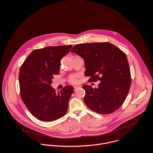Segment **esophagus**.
<instances>
[{"mask_svg": "<svg viewBox=\"0 0 153 153\" xmlns=\"http://www.w3.org/2000/svg\"><path fill=\"white\" fill-rule=\"evenodd\" d=\"M81 87L80 86H75L74 87V90L75 91V90H76L77 89H79V88H80Z\"/></svg>", "mask_w": 153, "mask_h": 153, "instance_id": "34e87169", "label": "esophagus"}]
</instances>
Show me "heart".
<instances>
[{"mask_svg": "<svg viewBox=\"0 0 153 153\" xmlns=\"http://www.w3.org/2000/svg\"><path fill=\"white\" fill-rule=\"evenodd\" d=\"M79 76L78 75H76V74L72 75L69 76V81L72 84H76L79 82Z\"/></svg>", "mask_w": 153, "mask_h": 153, "instance_id": "b5f03b06", "label": "heart"}]
</instances>
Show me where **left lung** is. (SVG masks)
I'll list each match as a JSON object with an SVG mask.
<instances>
[{"label":"left lung","instance_id":"8db88e82","mask_svg":"<svg viewBox=\"0 0 153 153\" xmlns=\"http://www.w3.org/2000/svg\"><path fill=\"white\" fill-rule=\"evenodd\" d=\"M71 52L84 60L85 75L90 82L100 81L97 88L85 85L84 102L101 114H111L125 101L131 85L130 66L126 53L108 42L78 44Z\"/></svg>","mask_w":153,"mask_h":153}]
</instances>
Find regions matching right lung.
I'll use <instances>...</instances> for the list:
<instances>
[{"label": "right lung", "mask_w": 153, "mask_h": 153, "mask_svg": "<svg viewBox=\"0 0 153 153\" xmlns=\"http://www.w3.org/2000/svg\"><path fill=\"white\" fill-rule=\"evenodd\" d=\"M72 45L48 46L35 49L21 66L19 81L22 101L30 112L43 121H52L66 112L74 87L66 86L59 92L51 87L59 74L61 59Z\"/></svg>", "instance_id": "add662e5"}]
</instances>
